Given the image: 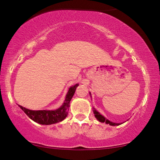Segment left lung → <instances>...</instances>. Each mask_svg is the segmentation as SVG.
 <instances>
[{
    "label": "left lung",
    "mask_w": 160,
    "mask_h": 160,
    "mask_svg": "<svg viewBox=\"0 0 160 160\" xmlns=\"http://www.w3.org/2000/svg\"><path fill=\"white\" fill-rule=\"evenodd\" d=\"M93 113L95 114V118H96L100 122H102V123H107V124H109V125H111V126H116V125H119L120 124V123H113V122H111V121H108V119H106V118L104 117V116H103L101 115V114H100V113H98V112L96 110H95V108H93Z\"/></svg>",
    "instance_id": "8db88e82"
}]
</instances>
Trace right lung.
<instances>
[{"mask_svg": "<svg viewBox=\"0 0 160 160\" xmlns=\"http://www.w3.org/2000/svg\"><path fill=\"white\" fill-rule=\"evenodd\" d=\"M78 86V84H76L70 88L68 93L66 95L65 103H63L60 108L54 111H32L27 109L24 107L18 105V106L22 109L23 112L31 119L38 123L43 125H49L52 123L60 122L64 120L68 116L69 107H70V101L75 93V90Z\"/></svg>", "mask_w": 160, "mask_h": 160, "instance_id": "1", "label": "right lung"}]
</instances>
